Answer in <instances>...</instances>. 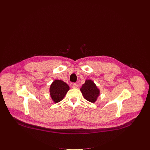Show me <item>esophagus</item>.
I'll return each mask as SVG.
<instances>
[{"mask_svg":"<svg viewBox=\"0 0 150 150\" xmlns=\"http://www.w3.org/2000/svg\"><path fill=\"white\" fill-rule=\"evenodd\" d=\"M72 88H77L78 86V84H77V83H73L72 84Z\"/></svg>","mask_w":150,"mask_h":150,"instance_id":"1","label":"esophagus"}]
</instances>
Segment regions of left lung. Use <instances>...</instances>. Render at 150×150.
Returning <instances> with one entry per match:
<instances>
[{
  "label": "left lung",
  "mask_w": 150,
  "mask_h": 150,
  "mask_svg": "<svg viewBox=\"0 0 150 150\" xmlns=\"http://www.w3.org/2000/svg\"><path fill=\"white\" fill-rule=\"evenodd\" d=\"M80 91L84 98L92 103L97 100L100 94L99 89L91 80H86V83L83 85Z\"/></svg>",
  "instance_id": "obj_1"
}]
</instances>
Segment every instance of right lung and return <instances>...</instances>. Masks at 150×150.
Masks as SVG:
<instances>
[{"label":"right lung","mask_w":150,"mask_h":150,"mask_svg":"<svg viewBox=\"0 0 150 150\" xmlns=\"http://www.w3.org/2000/svg\"><path fill=\"white\" fill-rule=\"evenodd\" d=\"M69 88V86L63 81L54 80L50 87V94L52 100L55 103L60 102L64 98Z\"/></svg>","instance_id":"obj_1"}]
</instances>
